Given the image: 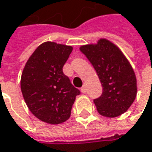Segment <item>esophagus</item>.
<instances>
[{
  "mask_svg": "<svg viewBox=\"0 0 152 152\" xmlns=\"http://www.w3.org/2000/svg\"><path fill=\"white\" fill-rule=\"evenodd\" d=\"M81 91H82L83 93H85V92L87 91V89H86V85H85V84H83V87L81 88Z\"/></svg>",
  "mask_w": 152,
  "mask_h": 152,
  "instance_id": "1",
  "label": "esophagus"
}]
</instances>
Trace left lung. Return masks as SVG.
I'll return each instance as SVG.
<instances>
[{
    "label": "left lung",
    "mask_w": 152,
    "mask_h": 152,
    "mask_svg": "<svg viewBox=\"0 0 152 152\" xmlns=\"http://www.w3.org/2000/svg\"><path fill=\"white\" fill-rule=\"evenodd\" d=\"M80 51L92 64L103 86L102 95L94 99L99 113L114 118L127 112L136 99L137 85L134 69L123 53L106 39L80 46Z\"/></svg>",
    "instance_id": "8db88e82"
}]
</instances>
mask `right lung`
Masks as SVG:
<instances>
[{
	"instance_id": "add662e5",
	"label": "right lung",
	"mask_w": 152,
	"mask_h": 152,
	"mask_svg": "<svg viewBox=\"0 0 152 152\" xmlns=\"http://www.w3.org/2000/svg\"><path fill=\"white\" fill-rule=\"evenodd\" d=\"M73 47L44 42L28 59L21 76V91L31 113L48 124H61L71 114L80 91L63 74Z\"/></svg>"
}]
</instances>
